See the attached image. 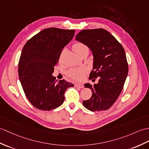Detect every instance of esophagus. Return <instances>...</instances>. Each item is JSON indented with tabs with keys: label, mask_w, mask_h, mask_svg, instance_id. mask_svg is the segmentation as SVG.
<instances>
[{
	"label": "esophagus",
	"mask_w": 149,
	"mask_h": 149,
	"mask_svg": "<svg viewBox=\"0 0 149 149\" xmlns=\"http://www.w3.org/2000/svg\"><path fill=\"white\" fill-rule=\"evenodd\" d=\"M75 88H84V85L83 84H75Z\"/></svg>",
	"instance_id": "1"
}]
</instances>
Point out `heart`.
Instances as JSON below:
<instances>
[{
  "instance_id": "heart-1",
  "label": "heart",
  "mask_w": 149,
  "mask_h": 149,
  "mask_svg": "<svg viewBox=\"0 0 149 149\" xmlns=\"http://www.w3.org/2000/svg\"><path fill=\"white\" fill-rule=\"evenodd\" d=\"M73 49L79 56H82L84 54L89 53V47L87 45L82 42H76L73 45ZM62 54L60 56L61 58ZM88 72L87 68L85 67L70 68L67 72V75L69 77L75 81H81L84 77V75Z\"/></svg>"
}]
</instances>
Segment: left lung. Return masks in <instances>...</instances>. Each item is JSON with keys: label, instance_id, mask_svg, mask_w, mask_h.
Masks as SVG:
<instances>
[{"label": "left lung", "instance_id": "obj_1", "mask_svg": "<svg viewBox=\"0 0 149 149\" xmlns=\"http://www.w3.org/2000/svg\"><path fill=\"white\" fill-rule=\"evenodd\" d=\"M75 39L87 45L93 53V68L89 79H99L94 86L84 84L93 94L82 104L92 112L109 109L121 93L128 73L125 51L111 33L103 29L83 30Z\"/></svg>", "mask_w": 149, "mask_h": 149}]
</instances>
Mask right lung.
<instances>
[{
  "label": "right lung",
  "instance_id": "1",
  "mask_svg": "<svg viewBox=\"0 0 149 149\" xmlns=\"http://www.w3.org/2000/svg\"><path fill=\"white\" fill-rule=\"evenodd\" d=\"M74 30L44 29L27 41L18 63V75L24 93L34 107L51 110L63 104L65 93L74 84L57 81L52 74L63 47L73 38Z\"/></svg>",
  "mask_w": 149,
  "mask_h": 149
}]
</instances>
